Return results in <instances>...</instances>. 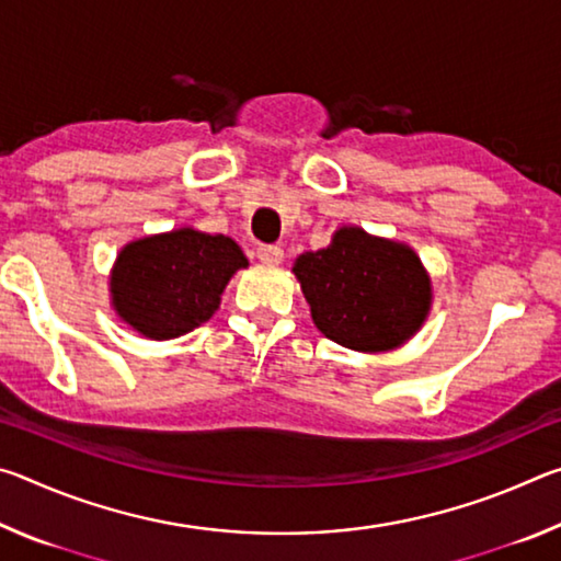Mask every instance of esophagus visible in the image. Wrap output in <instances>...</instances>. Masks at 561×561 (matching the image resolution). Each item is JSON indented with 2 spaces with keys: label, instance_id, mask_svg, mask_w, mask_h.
I'll return each mask as SVG.
<instances>
[{
  "label": "esophagus",
  "instance_id": "esophagus-1",
  "mask_svg": "<svg viewBox=\"0 0 561 561\" xmlns=\"http://www.w3.org/2000/svg\"><path fill=\"white\" fill-rule=\"evenodd\" d=\"M257 257L264 264H279L284 260V250L279 244H260L257 247Z\"/></svg>",
  "mask_w": 561,
  "mask_h": 561
}]
</instances>
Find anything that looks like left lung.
<instances>
[{
	"label": "left lung",
	"instance_id": "1",
	"mask_svg": "<svg viewBox=\"0 0 561 561\" xmlns=\"http://www.w3.org/2000/svg\"><path fill=\"white\" fill-rule=\"evenodd\" d=\"M321 334L354 351H388L421 329L431 282L405 244L341 227L334 242L294 264Z\"/></svg>",
	"mask_w": 561,
	"mask_h": 561
}]
</instances>
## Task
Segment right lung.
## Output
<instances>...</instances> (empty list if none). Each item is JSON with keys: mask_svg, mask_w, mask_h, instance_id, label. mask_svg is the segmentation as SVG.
<instances>
[{"mask_svg": "<svg viewBox=\"0 0 561 561\" xmlns=\"http://www.w3.org/2000/svg\"><path fill=\"white\" fill-rule=\"evenodd\" d=\"M247 257L225 234L173 230L130 242L111 277L113 307L148 339L183 336L215 314L220 294Z\"/></svg>", "mask_w": 561, "mask_h": 561, "instance_id": "1", "label": "right lung"}]
</instances>
